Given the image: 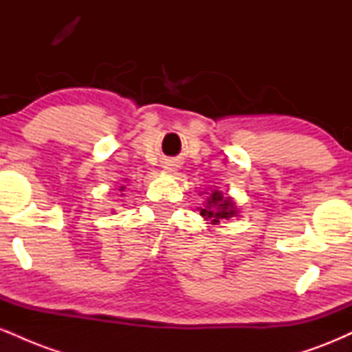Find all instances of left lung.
<instances>
[{
    "instance_id": "1",
    "label": "left lung",
    "mask_w": 352,
    "mask_h": 352,
    "mask_svg": "<svg viewBox=\"0 0 352 352\" xmlns=\"http://www.w3.org/2000/svg\"><path fill=\"white\" fill-rule=\"evenodd\" d=\"M200 215L212 223H220V220H228L230 217L235 215V207L228 197H223L218 190H213L205 207L200 208Z\"/></svg>"
}]
</instances>
